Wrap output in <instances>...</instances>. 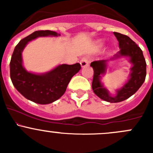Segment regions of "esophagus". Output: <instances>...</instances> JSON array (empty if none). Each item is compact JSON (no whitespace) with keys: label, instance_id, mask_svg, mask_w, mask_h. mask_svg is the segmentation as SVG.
Returning a JSON list of instances; mask_svg holds the SVG:
<instances>
[{"label":"esophagus","instance_id":"34e87169","mask_svg":"<svg viewBox=\"0 0 153 153\" xmlns=\"http://www.w3.org/2000/svg\"><path fill=\"white\" fill-rule=\"evenodd\" d=\"M80 64H81V67H85L86 66L89 65V60L86 57L81 58V60L80 61Z\"/></svg>","mask_w":153,"mask_h":153}]
</instances>
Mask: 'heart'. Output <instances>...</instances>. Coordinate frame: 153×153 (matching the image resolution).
I'll return each instance as SVG.
<instances>
[{"label":"heart","instance_id":"b5f03b06","mask_svg":"<svg viewBox=\"0 0 153 153\" xmlns=\"http://www.w3.org/2000/svg\"><path fill=\"white\" fill-rule=\"evenodd\" d=\"M100 43H101V42H100Z\"/></svg>","mask_w":153,"mask_h":153}]
</instances>
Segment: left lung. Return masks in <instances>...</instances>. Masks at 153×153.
I'll return each mask as SVG.
<instances>
[{
	"mask_svg": "<svg viewBox=\"0 0 153 153\" xmlns=\"http://www.w3.org/2000/svg\"><path fill=\"white\" fill-rule=\"evenodd\" d=\"M119 43L120 51L109 60H100L91 63L94 75L92 83L94 93L104 101L109 103H118L127 99L138 90L144 82L146 75V64L142 50L130 38L118 32H113ZM121 56L128 57L132 64L128 81L124 86L117 90L115 96H111L108 91L101 82V78L105 74L109 60Z\"/></svg>",
	"mask_w": 153,
	"mask_h": 153,
	"instance_id": "1",
	"label": "left lung"
}]
</instances>
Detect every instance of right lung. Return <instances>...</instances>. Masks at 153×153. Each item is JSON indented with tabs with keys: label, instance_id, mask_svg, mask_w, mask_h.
Returning a JSON list of instances; mask_svg holds the SVG:
<instances>
[{
	"label": "right lung",
	"instance_id": "1",
	"mask_svg": "<svg viewBox=\"0 0 153 153\" xmlns=\"http://www.w3.org/2000/svg\"><path fill=\"white\" fill-rule=\"evenodd\" d=\"M50 30L35 31L21 40L15 47L10 61V78L15 89L27 99L39 104H48L64 94L71 78L81 69V64H60L41 74L28 72L23 65L22 52L29 41L39 37H58Z\"/></svg>",
	"mask_w": 153,
	"mask_h": 153
}]
</instances>
